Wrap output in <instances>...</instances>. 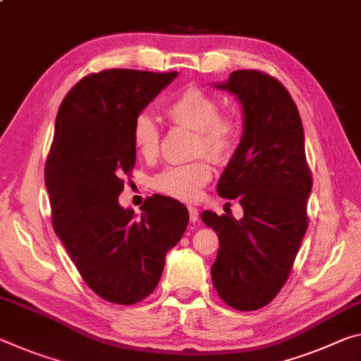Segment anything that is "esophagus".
I'll return each mask as SVG.
<instances>
[{"instance_id": "esophagus-1", "label": "esophagus", "mask_w": 361, "mask_h": 361, "mask_svg": "<svg viewBox=\"0 0 361 361\" xmlns=\"http://www.w3.org/2000/svg\"><path fill=\"white\" fill-rule=\"evenodd\" d=\"M188 210H190V220L196 223L199 220V210L196 207H188Z\"/></svg>"}]
</instances>
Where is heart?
Listing matches in <instances>:
<instances>
[{
    "mask_svg": "<svg viewBox=\"0 0 361 361\" xmlns=\"http://www.w3.org/2000/svg\"><path fill=\"white\" fill-rule=\"evenodd\" d=\"M170 120L197 131V149L215 159H225L231 154L238 138V125L230 116H220L219 102L204 90L190 87L176 96L165 109ZM133 146L142 157H154L159 151L160 133L157 123L147 114L136 117L131 130ZM212 165L209 160L171 165L154 176L152 185L157 191L180 201H194L202 186L210 180Z\"/></svg>",
    "mask_w": 361,
    "mask_h": 361,
    "instance_id": "b5f03b06",
    "label": "heart"
}]
</instances>
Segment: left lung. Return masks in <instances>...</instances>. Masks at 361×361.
I'll list each match as a JSON object with an SVG mask.
<instances>
[{
  "mask_svg": "<svg viewBox=\"0 0 361 361\" xmlns=\"http://www.w3.org/2000/svg\"><path fill=\"white\" fill-rule=\"evenodd\" d=\"M215 88L243 107V136L216 185L221 197L238 199L243 219L204 210L220 249L212 283L228 305L250 312L265 307L289 278L305 236L312 175L304 127L293 98L276 78L236 71Z\"/></svg>",
  "mask_w": 361,
  "mask_h": 361,
  "instance_id": "obj_1",
  "label": "left lung"
}]
</instances>
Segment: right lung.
<instances>
[{"instance_id":"right-lung-1","label":"right lung","mask_w":361,"mask_h":361,"mask_svg":"<svg viewBox=\"0 0 361 361\" xmlns=\"http://www.w3.org/2000/svg\"><path fill=\"white\" fill-rule=\"evenodd\" d=\"M178 72L111 68L85 77L57 111L44 167L53 226L83 281L101 299L131 305L149 295L190 214L176 199H146L141 215L118 204L136 160L131 130Z\"/></svg>"}]
</instances>
